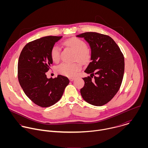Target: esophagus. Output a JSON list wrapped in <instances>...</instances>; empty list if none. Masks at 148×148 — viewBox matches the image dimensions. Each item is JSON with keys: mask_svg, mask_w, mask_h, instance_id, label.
Listing matches in <instances>:
<instances>
[{"mask_svg": "<svg viewBox=\"0 0 148 148\" xmlns=\"http://www.w3.org/2000/svg\"><path fill=\"white\" fill-rule=\"evenodd\" d=\"M75 79V78H69V79H70V81H74Z\"/></svg>", "mask_w": 148, "mask_h": 148, "instance_id": "34e87169", "label": "esophagus"}]
</instances>
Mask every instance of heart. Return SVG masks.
I'll return each mask as SVG.
<instances>
[{
  "label": "heart",
  "mask_w": 148,
  "mask_h": 148,
  "mask_svg": "<svg viewBox=\"0 0 148 148\" xmlns=\"http://www.w3.org/2000/svg\"><path fill=\"white\" fill-rule=\"evenodd\" d=\"M64 45L66 47L72 49L75 53L76 58L78 61L85 62L90 58V52L87 49L86 43L82 40L77 38H71L66 40ZM60 49L57 45H54L51 49L50 56L54 62H57L60 60ZM81 67L78 63L62 62L57 67V71L64 75L73 77H75L80 70Z\"/></svg>",
  "instance_id": "b5f03b06"
}]
</instances>
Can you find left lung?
Returning a JSON list of instances; mask_svg holds the SVG:
<instances>
[{
	"mask_svg": "<svg viewBox=\"0 0 148 148\" xmlns=\"http://www.w3.org/2000/svg\"><path fill=\"white\" fill-rule=\"evenodd\" d=\"M84 38L91 48V62L84 72V86L80 92L82 98L94 106L110 101L118 91L122 81L125 61L123 55L114 40L108 36L86 32L76 36ZM96 75L92 79V75Z\"/></svg>",
	"mask_w": 148,
	"mask_h": 148,
	"instance_id": "obj_1",
	"label": "left lung"
}]
</instances>
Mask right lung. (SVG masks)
Instances as JSON below:
<instances>
[{
    "label": "right lung",
    "mask_w": 148,
    "mask_h": 148,
    "mask_svg": "<svg viewBox=\"0 0 148 148\" xmlns=\"http://www.w3.org/2000/svg\"><path fill=\"white\" fill-rule=\"evenodd\" d=\"M62 36H46L27 43L18 61V79L26 96L35 104L49 107L57 102L70 82L65 76L48 78L53 60L50 51Z\"/></svg>",
    "instance_id": "obj_1"
}]
</instances>
